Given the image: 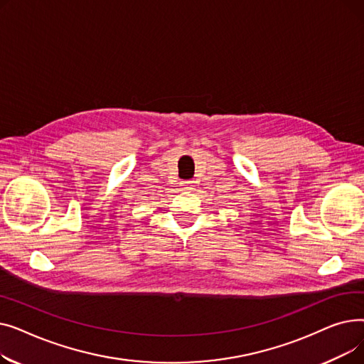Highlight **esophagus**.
I'll return each mask as SVG.
<instances>
[{
	"label": "esophagus",
	"mask_w": 364,
	"mask_h": 364,
	"mask_svg": "<svg viewBox=\"0 0 364 364\" xmlns=\"http://www.w3.org/2000/svg\"><path fill=\"white\" fill-rule=\"evenodd\" d=\"M181 186H183L186 190H193V188H195L193 181H183V183H181Z\"/></svg>",
	"instance_id": "1"
}]
</instances>
